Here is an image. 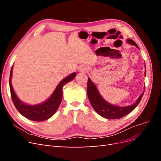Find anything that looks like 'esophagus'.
<instances>
[{
    "mask_svg": "<svg viewBox=\"0 0 161 161\" xmlns=\"http://www.w3.org/2000/svg\"><path fill=\"white\" fill-rule=\"evenodd\" d=\"M85 71H86V70H85Z\"/></svg>",
    "mask_w": 161,
    "mask_h": 161,
    "instance_id": "34e87169",
    "label": "esophagus"
}]
</instances>
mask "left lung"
Instances as JSON below:
<instances>
[{
    "label": "left lung",
    "instance_id": "1",
    "mask_svg": "<svg viewBox=\"0 0 161 161\" xmlns=\"http://www.w3.org/2000/svg\"><path fill=\"white\" fill-rule=\"evenodd\" d=\"M128 42L131 43V45L138 47V45L132 40H128ZM144 92L133 105L127 107H118L109 104L102 98L95 85L93 82H92L89 78H88V82H87V95H88L89 99L92 108L101 116L108 119H119L130 114L139 104L144 95Z\"/></svg>",
    "mask_w": 161,
    "mask_h": 161
}]
</instances>
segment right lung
Masks as SVG:
<instances>
[{"instance_id": "right-lung-1", "label": "right lung", "mask_w": 161, "mask_h": 161, "mask_svg": "<svg viewBox=\"0 0 161 161\" xmlns=\"http://www.w3.org/2000/svg\"><path fill=\"white\" fill-rule=\"evenodd\" d=\"M12 69L10 73V78H9V86H10V91L11 95V99L13 104L15 106L16 109L25 118L36 121H42L49 119L59 108L61 103L62 98V88L64 85L75 79L76 73L73 72L70 75L66 77L64 80H62L53 91L52 96L43 103L36 105H30L23 103L15 95L11 85V76H12Z\"/></svg>"}]
</instances>
